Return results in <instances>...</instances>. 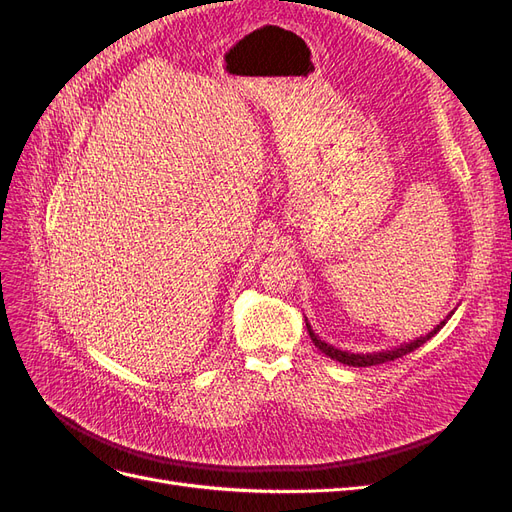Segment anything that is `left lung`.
<instances>
[{
	"label": "left lung",
	"instance_id": "obj_1",
	"mask_svg": "<svg viewBox=\"0 0 512 512\" xmlns=\"http://www.w3.org/2000/svg\"><path fill=\"white\" fill-rule=\"evenodd\" d=\"M451 316H453V312L448 314L440 324H436V327H433V331H429V333L423 335V337L412 339V342H408V344H401V346H397V348L382 350V352H367V354L339 350V348H335V346H331V344H327V342H322V339L312 331V324H309L307 320H305V327H307L309 337H312L314 346H316L320 352L331 356L333 361H339V363H344V365H352V367H371V365H380V363H386V361H395V359H399V356H404V354H408V352H412V350H416V348H421L425 342H429V339L444 327L446 320L451 318Z\"/></svg>",
	"mask_w": 512,
	"mask_h": 512
}]
</instances>
